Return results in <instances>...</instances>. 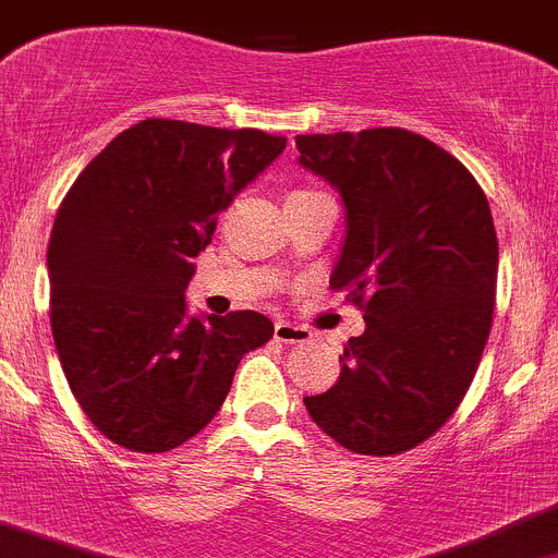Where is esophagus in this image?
<instances>
[{"label": "esophagus", "instance_id": "obj_1", "mask_svg": "<svg viewBox=\"0 0 558 558\" xmlns=\"http://www.w3.org/2000/svg\"><path fill=\"white\" fill-rule=\"evenodd\" d=\"M275 340L286 345H302L311 340V332L305 327H296V324L289 322H278L275 324Z\"/></svg>", "mask_w": 558, "mask_h": 558}]
</instances>
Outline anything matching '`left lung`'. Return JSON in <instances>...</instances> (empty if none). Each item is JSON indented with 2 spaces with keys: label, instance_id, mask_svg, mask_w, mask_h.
<instances>
[{
  "label": "left lung",
  "instance_id": "8db88e82",
  "mask_svg": "<svg viewBox=\"0 0 558 558\" xmlns=\"http://www.w3.org/2000/svg\"><path fill=\"white\" fill-rule=\"evenodd\" d=\"M345 204L329 286L365 318L313 423L356 456H400L456 414L494 324L499 240L472 171L403 128L296 135Z\"/></svg>",
  "mask_w": 558,
  "mask_h": 558
}]
</instances>
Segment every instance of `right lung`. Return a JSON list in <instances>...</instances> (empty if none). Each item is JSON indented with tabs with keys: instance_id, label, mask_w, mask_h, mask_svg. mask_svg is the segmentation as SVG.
I'll use <instances>...</instances> for the list:
<instances>
[{
	"instance_id": "1",
	"label": "right lung",
	"mask_w": 558,
	"mask_h": 558,
	"mask_svg": "<svg viewBox=\"0 0 558 558\" xmlns=\"http://www.w3.org/2000/svg\"><path fill=\"white\" fill-rule=\"evenodd\" d=\"M286 149L283 135L144 119L86 166L48 242L51 332L89 423L133 452L207 428L247 351L272 338L256 311L187 318L193 264L218 215Z\"/></svg>"
}]
</instances>
